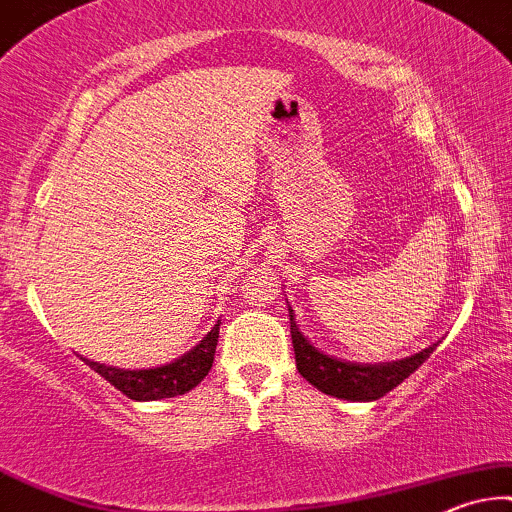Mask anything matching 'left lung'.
<instances>
[{"instance_id": "obj_1", "label": "left lung", "mask_w": 512, "mask_h": 512, "mask_svg": "<svg viewBox=\"0 0 512 512\" xmlns=\"http://www.w3.org/2000/svg\"><path fill=\"white\" fill-rule=\"evenodd\" d=\"M288 312L297 371H300L302 378L309 380L316 390L338 399L373 401L385 397V394L394 390L401 380L409 378V375L416 371L437 347L430 345L428 349H423V352L411 354V357L399 361H390V364H349V361L333 359L328 357V354L319 352V349L300 333V328H297L295 323L293 309H288Z\"/></svg>"}]
</instances>
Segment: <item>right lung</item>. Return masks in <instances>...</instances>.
Instances as JSON below:
<instances>
[{
    "label": "right lung",
    "mask_w": 512,
    "mask_h": 512,
    "mask_svg": "<svg viewBox=\"0 0 512 512\" xmlns=\"http://www.w3.org/2000/svg\"><path fill=\"white\" fill-rule=\"evenodd\" d=\"M219 338V321L215 328L198 342L191 352L184 357L174 359L172 364L158 366V368H144V371H125V368H115L99 364V361H87L89 368H94L101 378H106L115 390L127 394L129 399L137 401H155L177 397L196 387L205 375L210 373L212 361H215V349Z\"/></svg>",
    "instance_id": "right-lung-1"
}]
</instances>
